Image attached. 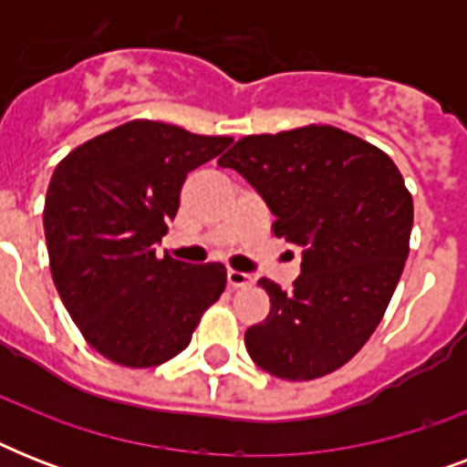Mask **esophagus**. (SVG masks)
I'll return each instance as SVG.
<instances>
[{
    "label": "esophagus",
    "instance_id": "esophagus-1",
    "mask_svg": "<svg viewBox=\"0 0 467 467\" xmlns=\"http://www.w3.org/2000/svg\"><path fill=\"white\" fill-rule=\"evenodd\" d=\"M252 281H254V278L249 276V274H242V271L234 269L227 271V284H230V288H244V285H249Z\"/></svg>",
    "mask_w": 467,
    "mask_h": 467
}]
</instances>
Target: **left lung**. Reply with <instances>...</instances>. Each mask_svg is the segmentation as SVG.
<instances>
[{"instance_id": "left-lung-1", "label": "left lung", "mask_w": 467, "mask_h": 467, "mask_svg": "<svg viewBox=\"0 0 467 467\" xmlns=\"http://www.w3.org/2000/svg\"><path fill=\"white\" fill-rule=\"evenodd\" d=\"M276 215L274 234L303 249L293 291L269 278L271 310L244 332L252 361L284 380H312L351 361L380 325L412 233V196L395 161L334 126L247 135L218 160Z\"/></svg>"}]
</instances>
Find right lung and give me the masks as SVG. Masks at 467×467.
<instances>
[{
    "mask_svg": "<svg viewBox=\"0 0 467 467\" xmlns=\"http://www.w3.org/2000/svg\"><path fill=\"white\" fill-rule=\"evenodd\" d=\"M230 142L138 119L55 167L43 208L50 274L69 317L109 361L150 368L174 358L225 291L223 264L160 259L155 247L189 171Z\"/></svg>",
    "mask_w": 467,
    "mask_h": 467,
    "instance_id": "add662e5",
    "label": "right lung"
}]
</instances>
